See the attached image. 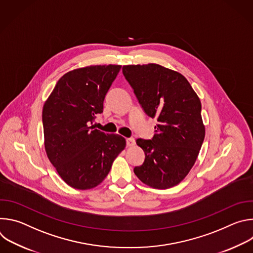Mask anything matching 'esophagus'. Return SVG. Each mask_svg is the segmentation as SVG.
<instances>
[{
    "label": "esophagus",
    "mask_w": 253,
    "mask_h": 253,
    "mask_svg": "<svg viewBox=\"0 0 253 253\" xmlns=\"http://www.w3.org/2000/svg\"><path fill=\"white\" fill-rule=\"evenodd\" d=\"M127 146H134L135 145V139L133 137H129L126 139Z\"/></svg>",
    "instance_id": "1"
}]
</instances>
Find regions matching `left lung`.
Wrapping results in <instances>:
<instances>
[{
  "mask_svg": "<svg viewBox=\"0 0 253 253\" xmlns=\"http://www.w3.org/2000/svg\"><path fill=\"white\" fill-rule=\"evenodd\" d=\"M122 72L143 111L158 121L152 139L136 140L145 159L134 173L153 188L175 186L188 174L202 146L201 102L184 76L160 65H128Z\"/></svg>",
  "mask_w": 253,
  "mask_h": 253,
  "instance_id": "obj_1",
  "label": "left lung"
}]
</instances>
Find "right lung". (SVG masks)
<instances>
[{"label":"right lung","mask_w":253,"mask_h":253,"mask_svg":"<svg viewBox=\"0 0 253 253\" xmlns=\"http://www.w3.org/2000/svg\"><path fill=\"white\" fill-rule=\"evenodd\" d=\"M120 69V65H99L70 71L57 82L44 105L45 149L71 187L86 190L99 185L125 148L122 136L91 126L103 112L105 96Z\"/></svg>","instance_id":"obj_1"}]
</instances>
